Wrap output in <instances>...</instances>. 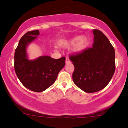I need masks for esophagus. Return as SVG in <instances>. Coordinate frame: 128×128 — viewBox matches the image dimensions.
<instances>
[{
	"mask_svg": "<svg viewBox=\"0 0 128 128\" xmlns=\"http://www.w3.org/2000/svg\"><path fill=\"white\" fill-rule=\"evenodd\" d=\"M70 60H69V59L68 58H66V64H68V63H69L70 62Z\"/></svg>",
	"mask_w": 128,
	"mask_h": 128,
	"instance_id": "esophagus-1",
	"label": "esophagus"
}]
</instances>
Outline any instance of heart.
Listing matches in <instances>:
<instances>
[{
	"mask_svg": "<svg viewBox=\"0 0 128 128\" xmlns=\"http://www.w3.org/2000/svg\"><path fill=\"white\" fill-rule=\"evenodd\" d=\"M90 40L88 37L77 36L68 41H65L63 43V45L65 46H69L74 44L73 48L74 51L80 52L87 48V46L90 44Z\"/></svg>",
	"mask_w": 128,
	"mask_h": 128,
	"instance_id": "1",
	"label": "heart"
}]
</instances>
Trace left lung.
I'll return each instance as SVG.
<instances>
[{
  "mask_svg": "<svg viewBox=\"0 0 128 128\" xmlns=\"http://www.w3.org/2000/svg\"><path fill=\"white\" fill-rule=\"evenodd\" d=\"M92 48L70 55L74 66L72 79L83 91L94 93L104 88L115 71V51L107 37L98 30H93Z\"/></svg>",
  "mask_w": 128,
  "mask_h": 128,
  "instance_id": "8db88e82",
  "label": "left lung"
}]
</instances>
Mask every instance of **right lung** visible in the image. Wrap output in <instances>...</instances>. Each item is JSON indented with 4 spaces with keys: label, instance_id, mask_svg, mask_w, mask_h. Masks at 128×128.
I'll list each match as a JSON object with an SVG mask.
<instances>
[{
    "label": "right lung",
    "instance_id": "add662e5",
    "mask_svg": "<svg viewBox=\"0 0 128 128\" xmlns=\"http://www.w3.org/2000/svg\"><path fill=\"white\" fill-rule=\"evenodd\" d=\"M39 34V30L26 33L20 40L14 56V68L18 78L24 87L35 92H41L52 86L66 63L65 57L56 59L44 56L34 60L28 59L27 46Z\"/></svg>",
    "mask_w": 128,
    "mask_h": 128
}]
</instances>
